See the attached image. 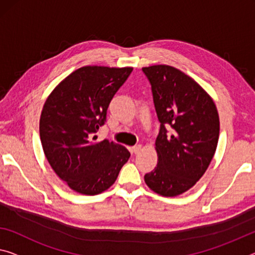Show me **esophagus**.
Instances as JSON below:
<instances>
[{
	"instance_id": "34e87169",
	"label": "esophagus",
	"mask_w": 255,
	"mask_h": 255,
	"mask_svg": "<svg viewBox=\"0 0 255 255\" xmlns=\"http://www.w3.org/2000/svg\"><path fill=\"white\" fill-rule=\"evenodd\" d=\"M141 149H142V146H141V144H135V146H133L131 148L132 152H134V154H138V152H140Z\"/></svg>"
}]
</instances>
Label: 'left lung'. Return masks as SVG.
Masks as SVG:
<instances>
[{
  "label": "left lung",
  "mask_w": 255,
  "mask_h": 255,
  "mask_svg": "<svg viewBox=\"0 0 255 255\" xmlns=\"http://www.w3.org/2000/svg\"><path fill=\"white\" fill-rule=\"evenodd\" d=\"M142 70L160 123L157 165L144 182L156 194L174 197L190 189L209 167L218 146L219 114L209 93L181 70L167 65Z\"/></svg>",
  "instance_id": "8db88e82"
}]
</instances>
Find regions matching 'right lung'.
Masks as SVG:
<instances>
[{
  "label": "right lung",
  "instance_id": "right-lung-1",
  "mask_svg": "<svg viewBox=\"0 0 255 255\" xmlns=\"http://www.w3.org/2000/svg\"><path fill=\"white\" fill-rule=\"evenodd\" d=\"M132 67L84 66L50 93L40 119V136L51 167L70 189L98 195L116 181L130 151L92 135L106 122L108 106Z\"/></svg>",
  "mask_w": 255,
  "mask_h": 255
}]
</instances>
